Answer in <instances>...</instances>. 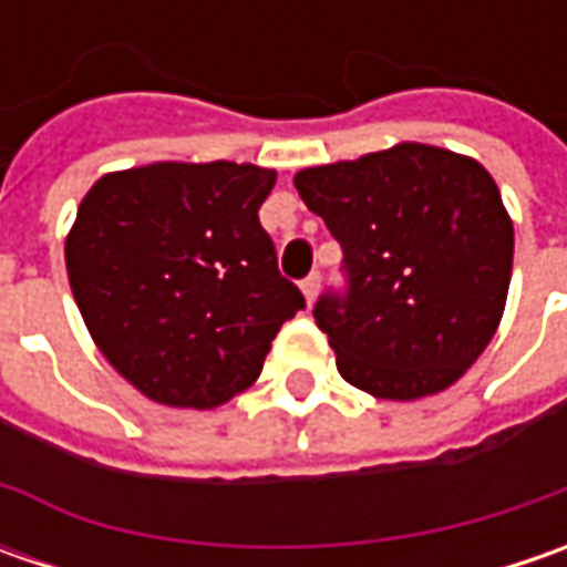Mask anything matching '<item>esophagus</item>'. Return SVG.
<instances>
[{
	"instance_id": "obj_1",
	"label": "esophagus",
	"mask_w": 567,
	"mask_h": 567,
	"mask_svg": "<svg viewBox=\"0 0 567 567\" xmlns=\"http://www.w3.org/2000/svg\"><path fill=\"white\" fill-rule=\"evenodd\" d=\"M318 290H321V277H318V274H312V277H306V280H302V296H306V302H309V306L318 299Z\"/></svg>"
}]
</instances>
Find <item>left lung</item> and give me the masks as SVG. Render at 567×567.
I'll list each match as a JSON object with an SVG mask.
<instances>
[{
  "instance_id": "left-lung-1",
  "label": "left lung",
  "mask_w": 567,
  "mask_h": 567,
  "mask_svg": "<svg viewBox=\"0 0 567 567\" xmlns=\"http://www.w3.org/2000/svg\"><path fill=\"white\" fill-rule=\"evenodd\" d=\"M293 186L350 271L347 296L316 306L343 381L379 401L451 388L495 338L512 284L514 224L489 169L401 142L299 169Z\"/></svg>"
}]
</instances>
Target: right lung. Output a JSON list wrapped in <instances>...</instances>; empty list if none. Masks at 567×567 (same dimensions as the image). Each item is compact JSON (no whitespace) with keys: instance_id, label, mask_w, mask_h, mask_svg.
Returning <instances> with one entry per match:
<instances>
[{"instance_id":"right-lung-1","label":"right lung","mask_w":567,"mask_h":567,"mask_svg":"<svg viewBox=\"0 0 567 567\" xmlns=\"http://www.w3.org/2000/svg\"><path fill=\"white\" fill-rule=\"evenodd\" d=\"M274 183L255 164L157 161L103 173L81 198L69 284L103 360L147 401H233L306 306L258 224Z\"/></svg>"}]
</instances>
